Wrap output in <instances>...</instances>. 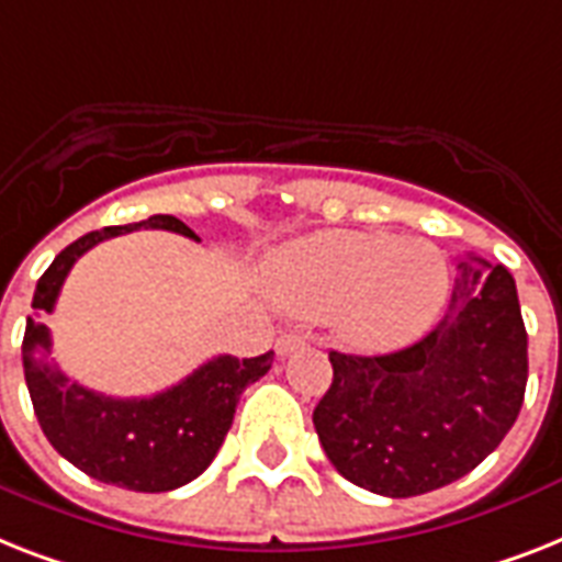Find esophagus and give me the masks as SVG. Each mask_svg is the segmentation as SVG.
Returning <instances> with one entry per match:
<instances>
[{
  "mask_svg": "<svg viewBox=\"0 0 562 562\" xmlns=\"http://www.w3.org/2000/svg\"><path fill=\"white\" fill-rule=\"evenodd\" d=\"M305 344V337L303 335H280L277 337V355H280V358H285V355H291L294 352V349H300V346Z\"/></svg>",
  "mask_w": 562,
  "mask_h": 562,
  "instance_id": "esophagus-1",
  "label": "esophagus"
}]
</instances>
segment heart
<instances>
[{
	"label": "heart",
	"mask_w": 562,
	"mask_h": 562,
	"mask_svg": "<svg viewBox=\"0 0 562 562\" xmlns=\"http://www.w3.org/2000/svg\"><path fill=\"white\" fill-rule=\"evenodd\" d=\"M273 300L291 312L337 314L367 346L422 335L447 296V262L422 239L331 231L282 248L268 268Z\"/></svg>",
	"instance_id": "1"
}]
</instances>
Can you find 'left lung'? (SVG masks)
<instances>
[{
	"mask_svg": "<svg viewBox=\"0 0 562 562\" xmlns=\"http://www.w3.org/2000/svg\"><path fill=\"white\" fill-rule=\"evenodd\" d=\"M445 321L375 358L328 352L335 378L314 407L328 462L352 485L404 499L471 473L517 422L528 335L505 266L459 259Z\"/></svg>",
	"mask_w": 562,
	"mask_h": 562,
	"instance_id": "left-lung-1",
	"label": "left lung"
}]
</instances>
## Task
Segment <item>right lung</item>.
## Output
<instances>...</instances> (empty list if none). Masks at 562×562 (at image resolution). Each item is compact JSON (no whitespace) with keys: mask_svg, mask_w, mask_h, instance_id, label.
<instances>
[{"mask_svg":"<svg viewBox=\"0 0 562 562\" xmlns=\"http://www.w3.org/2000/svg\"><path fill=\"white\" fill-rule=\"evenodd\" d=\"M140 227L172 231L199 241L176 216H149L135 225L103 227L71 241L36 282L31 303L34 314L25 323L22 340V367L36 422L63 459L106 485L161 494L207 471L234 424L239 395L271 369L273 352L241 360L218 355L181 384L153 398H109L103 392L68 381L52 360V331L40 314L54 312L68 271L86 250Z\"/></svg>","mask_w":562,"mask_h":562,"instance_id":"add662e5","label":"right lung"}]
</instances>
